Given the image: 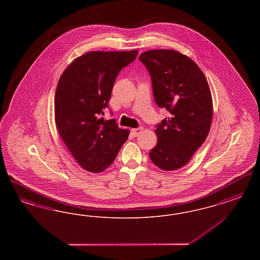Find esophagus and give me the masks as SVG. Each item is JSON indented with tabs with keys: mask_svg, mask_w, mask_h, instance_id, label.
<instances>
[{
	"mask_svg": "<svg viewBox=\"0 0 260 260\" xmlns=\"http://www.w3.org/2000/svg\"><path fill=\"white\" fill-rule=\"evenodd\" d=\"M142 131H143V127H142V126H138V127H136V128H133V129H132V134L135 136H138L141 134Z\"/></svg>",
	"mask_w": 260,
	"mask_h": 260,
	"instance_id": "esophagus-1",
	"label": "esophagus"
}]
</instances>
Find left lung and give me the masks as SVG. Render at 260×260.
Segmentation results:
<instances>
[{
    "instance_id": "8db88e82",
    "label": "left lung",
    "mask_w": 260,
    "mask_h": 260,
    "mask_svg": "<svg viewBox=\"0 0 260 260\" xmlns=\"http://www.w3.org/2000/svg\"><path fill=\"white\" fill-rule=\"evenodd\" d=\"M139 60L151 77L156 104L171 113L156 124L158 141L149 157L162 171H175L191 160L209 135L210 87L198 65L178 51L147 50Z\"/></svg>"
}]
</instances>
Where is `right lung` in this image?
Instances as JSON below:
<instances>
[{
  "mask_svg": "<svg viewBox=\"0 0 260 260\" xmlns=\"http://www.w3.org/2000/svg\"><path fill=\"white\" fill-rule=\"evenodd\" d=\"M138 51H89L62 73L54 96L57 131L75 160L90 173H101L116 159L129 132L102 116L109 108L115 80Z\"/></svg>",
  "mask_w": 260,
  "mask_h": 260,
  "instance_id": "right-lung-1",
  "label": "right lung"
}]
</instances>
